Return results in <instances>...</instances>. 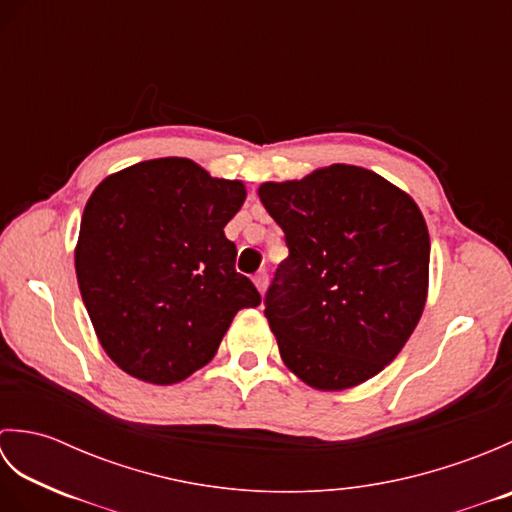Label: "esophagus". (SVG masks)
Wrapping results in <instances>:
<instances>
[{
    "mask_svg": "<svg viewBox=\"0 0 512 512\" xmlns=\"http://www.w3.org/2000/svg\"><path fill=\"white\" fill-rule=\"evenodd\" d=\"M253 281H255V286H257V290L262 292H266V286H268V275H266V270H259V273L253 277Z\"/></svg>",
    "mask_w": 512,
    "mask_h": 512,
    "instance_id": "obj_1",
    "label": "esophagus"
}]
</instances>
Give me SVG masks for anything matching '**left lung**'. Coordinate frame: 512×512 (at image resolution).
Instances as JSON below:
<instances>
[{"mask_svg": "<svg viewBox=\"0 0 512 512\" xmlns=\"http://www.w3.org/2000/svg\"><path fill=\"white\" fill-rule=\"evenodd\" d=\"M257 193L290 250L264 310L286 367L319 391L383 372L427 303L431 242L418 204L354 165L264 182Z\"/></svg>", "mask_w": 512, "mask_h": 512, "instance_id": "obj_1", "label": "left lung"}]
</instances>
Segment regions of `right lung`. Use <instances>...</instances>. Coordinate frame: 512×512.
<instances>
[{
	"label": "right lung",
	"mask_w": 512,
	"mask_h": 512,
	"mask_svg": "<svg viewBox=\"0 0 512 512\" xmlns=\"http://www.w3.org/2000/svg\"><path fill=\"white\" fill-rule=\"evenodd\" d=\"M246 187L189 158L107 176L81 217L74 268L94 332L138 380L173 385L211 361L235 314L262 303L224 226Z\"/></svg>",
	"instance_id": "right-lung-1"
}]
</instances>
